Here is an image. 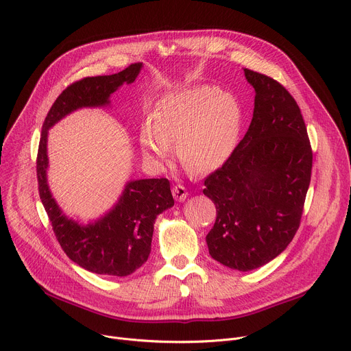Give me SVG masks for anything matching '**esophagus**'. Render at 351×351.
<instances>
[{
	"instance_id": "1",
	"label": "esophagus",
	"mask_w": 351,
	"mask_h": 351,
	"mask_svg": "<svg viewBox=\"0 0 351 351\" xmlns=\"http://www.w3.org/2000/svg\"><path fill=\"white\" fill-rule=\"evenodd\" d=\"M172 194H173L176 202H184V199L187 198V190L183 184H175L172 187Z\"/></svg>"
}]
</instances>
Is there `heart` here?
Returning <instances> with one entry per match:
<instances>
[{
  "mask_svg": "<svg viewBox=\"0 0 351 351\" xmlns=\"http://www.w3.org/2000/svg\"><path fill=\"white\" fill-rule=\"evenodd\" d=\"M241 111L237 99L211 86H195L162 97L141 134L143 153L161 162L176 143L182 165L195 173L222 165L237 143Z\"/></svg>",
  "mask_w": 351,
  "mask_h": 351,
  "instance_id": "1",
  "label": "heart"
}]
</instances>
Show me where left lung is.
Here are the masks:
<instances>
[{
    "mask_svg": "<svg viewBox=\"0 0 351 351\" xmlns=\"http://www.w3.org/2000/svg\"><path fill=\"white\" fill-rule=\"evenodd\" d=\"M256 90L254 112L241 141L204 179L217 208L207 234L210 256L252 271L279 256L302 221L313 149L295 99L275 79L244 69Z\"/></svg>",
    "mask_w": 351,
    "mask_h": 351,
    "instance_id": "obj_1",
    "label": "left lung"
}]
</instances>
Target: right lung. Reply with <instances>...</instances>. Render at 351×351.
<instances>
[{"instance_id":"obj_1","label":"right lung","mask_w":351,"mask_h":351,"mask_svg":"<svg viewBox=\"0 0 351 351\" xmlns=\"http://www.w3.org/2000/svg\"><path fill=\"white\" fill-rule=\"evenodd\" d=\"M140 69L141 64H132L118 73L83 77L68 86L49 108L38 143V194L56 237L73 263L98 275L128 276L148 260L156 218L173 206L169 180L161 178L129 182L110 214L95 223L80 226L61 213L48 190L47 130L77 108L108 104L110 95L122 83L134 82Z\"/></svg>"}]
</instances>
